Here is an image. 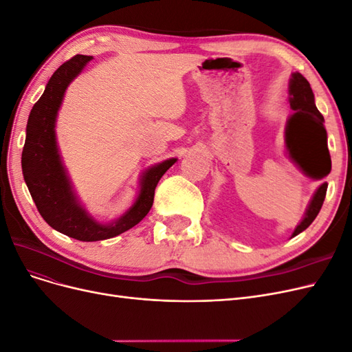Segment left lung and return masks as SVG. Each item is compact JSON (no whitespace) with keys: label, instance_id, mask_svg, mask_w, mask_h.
<instances>
[{"label":"left lung","instance_id":"8db88e82","mask_svg":"<svg viewBox=\"0 0 352 352\" xmlns=\"http://www.w3.org/2000/svg\"><path fill=\"white\" fill-rule=\"evenodd\" d=\"M289 102L291 109L295 111L286 124V145L289 148V154L295 160V162L302 167L304 172L313 177V179H323L330 173V168H332V163H330V155L327 150V133L324 129V119L322 113L317 110L314 104V94L310 87V83L302 76L301 73H294L289 80ZM298 146V148L294 146ZM319 146L325 151L327 155L325 163L320 166H314L304 164L300 157L304 154L302 149H307L308 147L314 149ZM327 184H322L316 190V194L308 206L305 216L302 221L298 225L292 233V238L296 236L298 233L305 230L308 226L311 225L314 219L317 217L318 211H320L323 201L326 197Z\"/></svg>","mask_w":352,"mask_h":352}]
</instances>
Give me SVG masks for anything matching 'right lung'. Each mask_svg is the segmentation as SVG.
Listing matches in <instances>:
<instances>
[{
	"instance_id": "obj_1",
	"label": "right lung",
	"mask_w": 352,
	"mask_h": 352,
	"mask_svg": "<svg viewBox=\"0 0 352 352\" xmlns=\"http://www.w3.org/2000/svg\"><path fill=\"white\" fill-rule=\"evenodd\" d=\"M91 60V56L78 54L52 74L42 97L30 110L22 153L25 182L42 219L63 235L83 242L110 239L138 225L153 207L158 180L176 163V158H168L148 168L141 177V192L135 204L110 225L98 223L85 211L61 164L54 127L69 83Z\"/></svg>"
}]
</instances>
